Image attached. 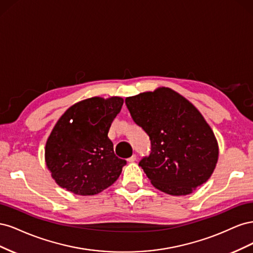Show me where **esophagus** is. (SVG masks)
Listing matches in <instances>:
<instances>
[{"mask_svg":"<svg viewBox=\"0 0 253 253\" xmlns=\"http://www.w3.org/2000/svg\"><path fill=\"white\" fill-rule=\"evenodd\" d=\"M136 159H137V156L134 154V155H132L129 158H127V162H128V163H134Z\"/></svg>","mask_w":253,"mask_h":253,"instance_id":"34e87169","label":"esophagus"}]
</instances>
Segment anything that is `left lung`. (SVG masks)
<instances>
[{"instance_id": "obj_1", "label": "left lung", "mask_w": 253, "mask_h": 253, "mask_svg": "<svg viewBox=\"0 0 253 253\" xmlns=\"http://www.w3.org/2000/svg\"><path fill=\"white\" fill-rule=\"evenodd\" d=\"M137 126L151 140L142 168L152 185L171 195H187L209 179L218 147L211 127L195 106L169 87L126 99Z\"/></svg>"}]
</instances>
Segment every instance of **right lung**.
<instances>
[{"mask_svg":"<svg viewBox=\"0 0 253 253\" xmlns=\"http://www.w3.org/2000/svg\"><path fill=\"white\" fill-rule=\"evenodd\" d=\"M124 99L93 97L71 106L50 133L45 160L58 185L78 195H94L118 179L126 160L108 137Z\"/></svg>","mask_w":253,"mask_h":253,"instance_id":"obj_1","label":"right lung"}]
</instances>
